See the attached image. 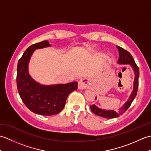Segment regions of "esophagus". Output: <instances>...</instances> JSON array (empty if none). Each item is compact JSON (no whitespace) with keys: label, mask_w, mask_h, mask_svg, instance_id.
I'll use <instances>...</instances> for the list:
<instances>
[{"label":"esophagus","mask_w":151,"mask_h":151,"mask_svg":"<svg viewBox=\"0 0 151 151\" xmlns=\"http://www.w3.org/2000/svg\"><path fill=\"white\" fill-rule=\"evenodd\" d=\"M89 87V82L88 79L83 78L80 80L78 84V88L80 89H84Z\"/></svg>","instance_id":"34e87169"}]
</instances>
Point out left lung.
<instances>
[{"label":"left lung","mask_w":151,"mask_h":151,"mask_svg":"<svg viewBox=\"0 0 151 151\" xmlns=\"http://www.w3.org/2000/svg\"><path fill=\"white\" fill-rule=\"evenodd\" d=\"M117 48L119 50V58L117 62L118 63L129 64V65L132 67V69L134 70V75H135V78H134V88L132 93L130 95L129 99H128V101L123 104V106L119 109L118 111H116L111 110H103V109L98 108L97 106H95V104L90 106V108L93 113L98 115V116L108 119L115 118L119 116L120 115L123 114L124 112L127 110V109L130 107V106L132 104L134 99L136 97L137 89H138V79L139 76L138 67L136 65L132 56L131 55L129 52H128L127 50H124L121 47L117 46ZM97 99V97L95 98V99Z\"/></svg>","instance_id":"obj_1"}]
</instances>
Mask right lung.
Instances as JSON below:
<instances>
[{"label":"right lung","instance_id":"right-lung-1","mask_svg":"<svg viewBox=\"0 0 151 151\" xmlns=\"http://www.w3.org/2000/svg\"><path fill=\"white\" fill-rule=\"evenodd\" d=\"M50 46L48 41L30 46L19 59L17 69V86L22 102L30 111L42 115L60 113L65 106L69 93L78 88L76 82L65 84L41 85L29 75L28 63L34 50Z\"/></svg>","mask_w":151,"mask_h":151}]
</instances>
